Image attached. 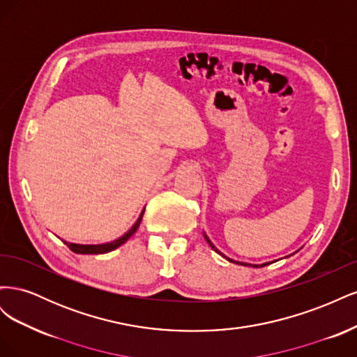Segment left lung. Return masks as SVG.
I'll use <instances>...</instances> for the list:
<instances>
[{"label": "left lung", "mask_w": 357, "mask_h": 357, "mask_svg": "<svg viewBox=\"0 0 357 357\" xmlns=\"http://www.w3.org/2000/svg\"><path fill=\"white\" fill-rule=\"evenodd\" d=\"M204 236H205V240H207V243H208V244L211 245V248H213V250H214V252H218V253H220V252L218 250V248H215V247H214V244H213V243H211V241L208 240V236H207V235H205V234H204ZM220 255H222V253H220ZM222 256H225V255H222ZM225 257H226V256H225ZM226 259H228V261H229V262H234V264H240V265H244V266H247V265H248V266H265V265H268V264H262V265H250V264H244V262H236V261H232V259H229V257H226Z\"/></svg>", "instance_id": "8db88e82"}]
</instances>
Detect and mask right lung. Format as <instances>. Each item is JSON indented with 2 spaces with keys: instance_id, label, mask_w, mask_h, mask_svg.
<instances>
[{
  "instance_id": "1",
  "label": "right lung",
  "mask_w": 357,
  "mask_h": 357,
  "mask_svg": "<svg viewBox=\"0 0 357 357\" xmlns=\"http://www.w3.org/2000/svg\"><path fill=\"white\" fill-rule=\"evenodd\" d=\"M143 214H144V210L142 211V214H139V218L137 219V222L134 223L132 228L129 229L125 235H122L121 238H117V240H114V241H112V243L96 244V245H95V244H74V243H67V241H63V243H66V244L70 247L71 252L79 253V255H101V253H109V252L114 250V248H117L119 245H122L123 243H126L129 238H131V236L135 234V231L138 229L139 223H142Z\"/></svg>"
}]
</instances>
